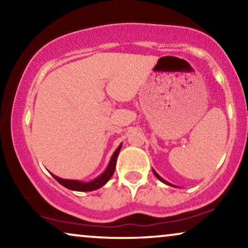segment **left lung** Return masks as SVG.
I'll return each mask as SVG.
<instances>
[{
	"label": "left lung",
	"mask_w": 248,
	"mask_h": 248,
	"mask_svg": "<svg viewBox=\"0 0 248 248\" xmlns=\"http://www.w3.org/2000/svg\"><path fill=\"white\" fill-rule=\"evenodd\" d=\"M153 173L155 174V177H156V178H157V179H158V180H160V181H162V183H163V184H166V185H169V186H173V185H171L170 183H168V181H167V180H164L162 177H160V176H158V174L156 173V171H155V170H153ZM173 187H176V186H173Z\"/></svg>",
	"instance_id": "1"
}]
</instances>
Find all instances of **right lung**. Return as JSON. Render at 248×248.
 Segmentation results:
<instances>
[{"label": "right lung", "mask_w": 248, "mask_h": 248, "mask_svg": "<svg viewBox=\"0 0 248 248\" xmlns=\"http://www.w3.org/2000/svg\"><path fill=\"white\" fill-rule=\"evenodd\" d=\"M122 144H120L118 146L117 150L114 151L113 155H112L110 158V162H108L107 169H105L103 172H102L100 176L95 178L94 180L88 181V183H84V181L80 180H70V179H62L60 177H57L55 174L51 173L53 178L60 183L62 186H64L65 188L71 190H76V191H92V190H96L98 188H101L102 186H104L105 184L108 183V180L111 179L112 174L114 173L115 170V164H117V157L119 155V152L121 150Z\"/></svg>", "instance_id": "right-lung-1"}]
</instances>
